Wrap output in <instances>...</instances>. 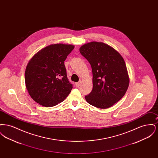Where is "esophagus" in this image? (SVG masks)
Listing matches in <instances>:
<instances>
[{
	"label": "esophagus",
	"mask_w": 158,
	"mask_h": 158,
	"mask_svg": "<svg viewBox=\"0 0 158 158\" xmlns=\"http://www.w3.org/2000/svg\"><path fill=\"white\" fill-rule=\"evenodd\" d=\"M81 81H79V82L76 83V86L77 87H79L81 85Z\"/></svg>",
	"instance_id": "1"
}]
</instances>
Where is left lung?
Returning a JSON list of instances; mask_svg holds the SVG:
<instances>
[{
  "mask_svg": "<svg viewBox=\"0 0 158 158\" xmlns=\"http://www.w3.org/2000/svg\"><path fill=\"white\" fill-rule=\"evenodd\" d=\"M80 53L89 62L93 75V88L86 101L99 108H108L123 97L129 79L126 63L113 47L93 41L82 45Z\"/></svg>",
  "mask_w": 158,
  "mask_h": 158,
  "instance_id": "8db88e82",
  "label": "left lung"
}]
</instances>
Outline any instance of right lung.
<instances>
[{
	"label": "right lung",
	"mask_w": 158,
	"mask_h": 158,
	"mask_svg": "<svg viewBox=\"0 0 158 158\" xmlns=\"http://www.w3.org/2000/svg\"><path fill=\"white\" fill-rule=\"evenodd\" d=\"M73 48L70 44H52L40 50L29 61L25 73L26 88L40 105H57L71 92L73 84L69 81L64 61Z\"/></svg>",
	"instance_id": "1"
}]
</instances>
